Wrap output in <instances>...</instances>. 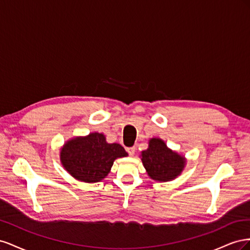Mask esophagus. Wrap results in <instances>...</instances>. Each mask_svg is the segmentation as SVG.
I'll list each match as a JSON object with an SVG mask.
<instances>
[{"label":"esophagus","instance_id":"esophagus-1","mask_svg":"<svg viewBox=\"0 0 250 250\" xmlns=\"http://www.w3.org/2000/svg\"><path fill=\"white\" fill-rule=\"evenodd\" d=\"M126 150H127L128 154H129L130 156L134 155V153H135V147H129V148H127Z\"/></svg>","mask_w":250,"mask_h":250}]
</instances>
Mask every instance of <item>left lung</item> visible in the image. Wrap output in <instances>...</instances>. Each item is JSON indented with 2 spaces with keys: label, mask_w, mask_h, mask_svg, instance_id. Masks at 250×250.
<instances>
[{
  "label": "left lung",
  "mask_w": 250,
  "mask_h": 250,
  "mask_svg": "<svg viewBox=\"0 0 250 250\" xmlns=\"http://www.w3.org/2000/svg\"><path fill=\"white\" fill-rule=\"evenodd\" d=\"M141 160L150 178L156 181H170L180 175L186 158L172 151L166 143L157 138L149 141L147 150L142 151Z\"/></svg>",
  "instance_id": "8db88e82"
}]
</instances>
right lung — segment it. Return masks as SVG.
I'll list each match as a JSON object with an SVG mask.
<instances>
[{
    "mask_svg": "<svg viewBox=\"0 0 250 250\" xmlns=\"http://www.w3.org/2000/svg\"><path fill=\"white\" fill-rule=\"evenodd\" d=\"M127 155L120 144H108L104 134L93 132L67 141L60 151V161L74 178L98 183L107 176L115 160Z\"/></svg>",
    "mask_w": 250,
    "mask_h": 250,
    "instance_id": "obj_1",
    "label": "right lung"
}]
</instances>
